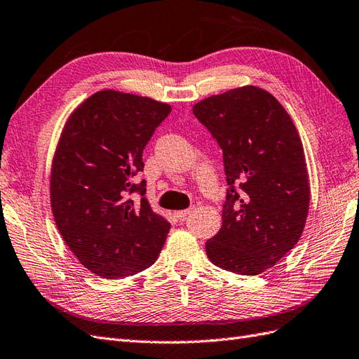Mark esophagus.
<instances>
[{
    "label": "esophagus",
    "mask_w": 359,
    "mask_h": 359,
    "mask_svg": "<svg viewBox=\"0 0 359 359\" xmlns=\"http://www.w3.org/2000/svg\"><path fill=\"white\" fill-rule=\"evenodd\" d=\"M190 212H191V210L189 208V210H182V211H175L173 212V216H175L178 220H184L187 217V215H190Z\"/></svg>",
    "instance_id": "1"
}]
</instances>
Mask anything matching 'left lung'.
<instances>
[{
    "label": "left lung",
    "instance_id": "obj_1",
    "mask_svg": "<svg viewBox=\"0 0 359 359\" xmlns=\"http://www.w3.org/2000/svg\"><path fill=\"white\" fill-rule=\"evenodd\" d=\"M193 114L224 151L229 186L207 255L228 272L263 273L304 232L309 182L302 140L280 102L257 86L212 95L193 105Z\"/></svg>",
    "mask_w": 359,
    "mask_h": 359
}]
</instances>
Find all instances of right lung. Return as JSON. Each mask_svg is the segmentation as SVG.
I'll return each mask as SVG.
<instances>
[{
	"instance_id": "obj_1",
	"label": "right lung",
	"mask_w": 359,
	"mask_h": 359,
	"mask_svg": "<svg viewBox=\"0 0 359 359\" xmlns=\"http://www.w3.org/2000/svg\"><path fill=\"white\" fill-rule=\"evenodd\" d=\"M169 104L118 90H100L66 121L51 168V208L67 248L92 273L118 279L156 263L170 229L154 212L142 154ZM139 192L140 201L130 195Z\"/></svg>"
}]
</instances>
